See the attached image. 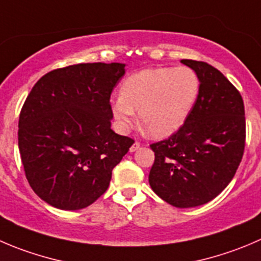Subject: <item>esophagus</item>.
<instances>
[{
  "mask_svg": "<svg viewBox=\"0 0 261 261\" xmlns=\"http://www.w3.org/2000/svg\"><path fill=\"white\" fill-rule=\"evenodd\" d=\"M139 148H140V143H139V141H135V143H134L133 145L130 146V151H131V153H133V151L138 150Z\"/></svg>",
  "mask_w": 261,
  "mask_h": 261,
  "instance_id": "esophagus-1",
  "label": "esophagus"
}]
</instances>
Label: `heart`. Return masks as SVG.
Listing matches in <instances>:
<instances>
[{"label": "heart", "instance_id": "heart-1", "mask_svg": "<svg viewBox=\"0 0 261 261\" xmlns=\"http://www.w3.org/2000/svg\"><path fill=\"white\" fill-rule=\"evenodd\" d=\"M199 94L200 79L191 67L143 70L123 80L111 110L122 128L130 127L139 110L144 131L153 138H166L184 126Z\"/></svg>", "mask_w": 261, "mask_h": 261}]
</instances>
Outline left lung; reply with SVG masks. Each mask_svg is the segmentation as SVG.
<instances>
[{
  "label": "left lung",
  "mask_w": 261,
  "mask_h": 261,
  "mask_svg": "<svg viewBox=\"0 0 261 261\" xmlns=\"http://www.w3.org/2000/svg\"><path fill=\"white\" fill-rule=\"evenodd\" d=\"M200 79V94L189 118L166 140L151 144L149 173L153 191L176 208L213 200L231 182L241 163L246 140L244 100L216 67L181 60Z\"/></svg>",
  "instance_id": "1"
}]
</instances>
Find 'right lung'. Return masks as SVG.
I'll return each mask as SVG.
<instances>
[{
  "label": "right lung",
  "mask_w": 261,
  "mask_h": 261,
  "mask_svg": "<svg viewBox=\"0 0 261 261\" xmlns=\"http://www.w3.org/2000/svg\"><path fill=\"white\" fill-rule=\"evenodd\" d=\"M125 63H79L40 77L19 117L25 176L42 200L63 211L89 206L134 144L111 128V94Z\"/></svg>",
  "instance_id": "add662e5"
}]
</instances>
